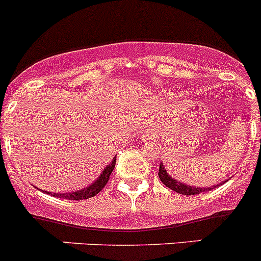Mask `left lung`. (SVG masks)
I'll return each mask as SVG.
<instances>
[{
    "label": "left lung",
    "mask_w": 261,
    "mask_h": 261,
    "mask_svg": "<svg viewBox=\"0 0 261 261\" xmlns=\"http://www.w3.org/2000/svg\"><path fill=\"white\" fill-rule=\"evenodd\" d=\"M158 177L161 178V181L163 182V185H166L168 189L173 190V191L178 192V194H182V195H198V194H201V192H205V191H209V190H212V187H209V189H206V187L205 189H203V187L189 186V185H185V184H181V182L176 181V179H173L168 173H167L163 164L159 166ZM214 187L217 186H213V189Z\"/></svg>",
    "instance_id": "1"
}]
</instances>
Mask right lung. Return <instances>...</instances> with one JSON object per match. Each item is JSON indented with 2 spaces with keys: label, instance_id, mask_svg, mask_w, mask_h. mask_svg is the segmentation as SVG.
<instances>
[{
  "label": "right lung",
  "instance_id": "right-lung-1",
  "mask_svg": "<svg viewBox=\"0 0 261 261\" xmlns=\"http://www.w3.org/2000/svg\"><path fill=\"white\" fill-rule=\"evenodd\" d=\"M116 166V159L113 158L112 163L110 166L106 167V169L103 171V173L98 177L97 181L94 184L90 185L89 187H85V189L79 190V191L75 192H69V194H52V196H56V198H61V199H69V200H84V199H89L95 196L97 194H99L100 191L103 190V187L107 185L108 179H110L111 173H112L113 168ZM50 194V192H48Z\"/></svg>",
  "mask_w": 261,
  "mask_h": 261
}]
</instances>
